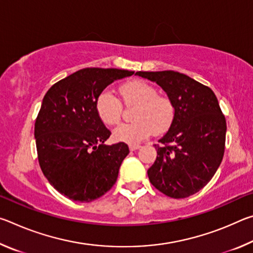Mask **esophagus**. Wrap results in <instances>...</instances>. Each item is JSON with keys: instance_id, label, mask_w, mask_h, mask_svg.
Returning a JSON list of instances; mask_svg holds the SVG:
<instances>
[{"instance_id": "1", "label": "esophagus", "mask_w": 253, "mask_h": 253, "mask_svg": "<svg viewBox=\"0 0 253 253\" xmlns=\"http://www.w3.org/2000/svg\"><path fill=\"white\" fill-rule=\"evenodd\" d=\"M140 147V145H129V149L132 151H136V149H138Z\"/></svg>"}]
</instances>
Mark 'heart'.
Listing matches in <instances>:
<instances>
[{
    "label": "heart",
    "mask_w": 253,
    "mask_h": 253,
    "mask_svg": "<svg viewBox=\"0 0 253 253\" xmlns=\"http://www.w3.org/2000/svg\"><path fill=\"white\" fill-rule=\"evenodd\" d=\"M119 92L124 102L135 106L132 123L123 124L114 130V138L118 142L137 144L154 131L161 134L172 126L175 106L169 96L160 95L155 85L142 79H134L123 84ZM95 108L97 116L107 126L117 125L122 117V104L109 90L98 95Z\"/></svg>",
    "instance_id": "1"
}]
</instances>
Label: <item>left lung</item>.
Instances as JSON below:
<instances>
[{
  "instance_id": "left-lung-1",
  "label": "left lung",
  "mask_w": 253,
  "mask_h": 253,
  "mask_svg": "<svg viewBox=\"0 0 253 253\" xmlns=\"http://www.w3.org/2000/svg\"><path fill=\"white\" fill-rule=\"evenodd\" d=\"M161 85L175 106L169 131L155 145L157 157L148 169L151 183L163 194L184 199L211 181L222 162L226 122L219 101L207 85L177 71H138Z\"/></svg>"
}]
</instances>
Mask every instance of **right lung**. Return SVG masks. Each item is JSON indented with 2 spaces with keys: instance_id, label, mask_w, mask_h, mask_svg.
I'll return each mask as SVG.
<instances>
[{
  "instance_id": "obj_1",
  "label": "right lung",
  "mask_w": 253,
  "mask_h": 253,
  "mask_svg": "<svg viewBox=\"0 0 253 253\" xmlns=\"http://www.w3.org/2000/svg\"><path fill=\"white\" fill-rule=\"evenodd\" d=\"M131 75L84 68L55 83L42 100L34 125L38 160L51 185L70 200L91 202L117 181L129 148L105 145L111 132L97 116L95 102L107 85Z\"/></svg>"
}]
</instances>
